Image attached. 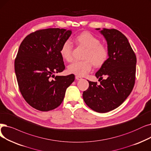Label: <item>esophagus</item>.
<instances>
[{"label":"esophagus","mask_w":151,"mask_h":151,"mask_svg":"<svg viewBox=\"0 0 151 151\" xmlns=\"http://www.w3.org/2000/svg\"><path fill=\"white\" fill-rule=\"evenodd\" d=\"M75 78H76V80H80L82 79V78L80 76H76Z\"/></svg>","instance_id":"esophagus-1"}]
</instances>
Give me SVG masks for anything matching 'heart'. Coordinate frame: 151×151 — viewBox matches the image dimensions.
Listing matches in <instances>:
<instances>
[{"label": "heart", "mask_w": 151, "mask_h": 151, "mask_svg": "<svg viewBox=\"0 0 151 151\" xmlns=\"http://www.w3.org/2000/svg\"><path fill=\"white\" fill-rule=\"evenodd\" d=\"M75 41L81 46L86 48L83 55L84 60L75 61L70 65L68 69L70 73L83 76L91 71L93 64L99 68L106 63L109 58V50L101 41L89 32H83L78 35ZM73 44L70 40L65 41L62 44L60 53L63 59L70 62L73 60Z\"/></svg>", "instance_id": "heart-1"}]
</instances>
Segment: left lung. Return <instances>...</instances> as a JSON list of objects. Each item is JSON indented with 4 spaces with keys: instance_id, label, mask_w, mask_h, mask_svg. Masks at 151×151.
<instances>
[{
    "instance_id": "left-lung-1",
    "label": "left lung",
    "mask_w": 151,
    "mask_h": 151,
    "mask_svg": "<svg viewBox=\"0 0 151 151\" xmlns=\"http://www.w3.org/2000/svg\"><path fill=\"white\" fill-rule=\"evenodd\" d=\"M101 32L107 42L109 57L96 73L101 84L88 80L89 88L83 92V97L92 110L106 113L119 107L132 93L135 83L136 57L128 39L120 31L104 28ZM104 76L106 78L101 81Z\"/></svg>"
}]
</instances>
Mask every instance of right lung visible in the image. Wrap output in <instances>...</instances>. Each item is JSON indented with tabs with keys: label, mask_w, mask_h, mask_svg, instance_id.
Segmentation results:
<instances>
[{
	"label": "right lung",
	"mask_w": 151,
	"mask_h": 151,
	"mask_svg": "<svg viewBox=\"0 0 151 151\" xmlns=\"http://www.w3.org/2000/svg\"><path fill=\"white\" fill-rule=\"evenodd\" d=\"M71 31L47 28L37 30L22 42L15 60L19 91L29 106L42 112L58 107L75 75L54 76L65 69L60 49Z\"/></svg>",
	"instance_id": "right-lung-1"
}]
</instances>
